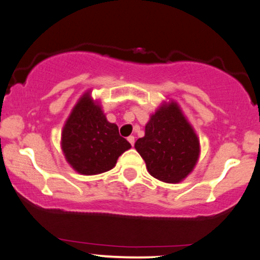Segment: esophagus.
Returning a JSON list of instances; mask_svg holds the SVG:
<instances>
[{"label": "esophagus", "instance_id": "esophagus-1", "mask_svg": "<svg viewBox=\"0 0 260 260\" xmlns=\"http://www.w3.org/2000/svg\"><path fill=\"white\" fill-rule=\"evenodd\" d=\"M128 142H129L131 143V145H134V142H136V139H134V137L133 136H129V137H128Z\"/></svg>", "mask_w": 260, "mask_h": 260}]
</instances>
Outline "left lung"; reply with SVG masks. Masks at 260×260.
<instances>
[{
  "label": "left lung",
  "instance_id": "left-lung-1",
  "mask_svg": "<svg viewBox=\"0 0 260 260\" xmlns=\"http://www.w3.org/2000/svg\"><path fill=\"white\" fill-rule=\"evenodd\" d=\"M134 148L152 177L172 184L191 173L200 155L198 136L176 102L162 104L150 116L145 136Z\"/></svg>",
  "mask_w": 260,
  "mask_h": 260
}]
</instances>
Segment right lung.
I'll return each mask as SVG.
<instances>
[{
  "mask_svg": "<svg viewBox=\"0 0 260 260\" xmlns=\"http://www.w3.org/2000/svg\"><path fill=\"white\" fill-rule=\"evenodd\" d=\"M129 148L116 124L106 120L102 106L89 92L84 93L61 132V149L69 165L84 176L104 173L114 168L117 158Z\"/></svg>",
  "mask_w": 260,
  "mask_h": 260,
  "instance_id": "1",
  "label": "right lung"
}]
</instances>
